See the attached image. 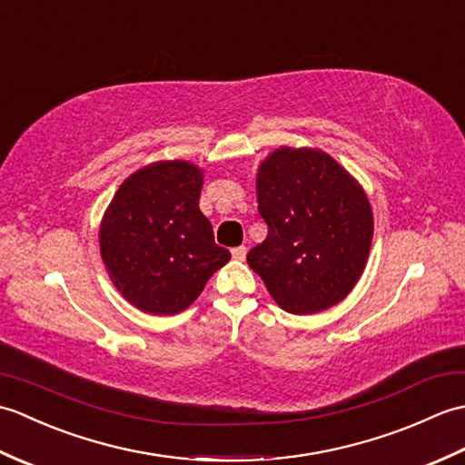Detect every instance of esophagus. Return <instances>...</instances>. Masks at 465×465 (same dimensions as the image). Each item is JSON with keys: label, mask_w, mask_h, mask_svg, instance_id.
Listing matches in <instances>:
<instances>
[{"label": "esophagus", "mask_w": 465, "mask_h": 465, "mask_svg": "<svg viewBox=\"0 0 465 465\" xmlns=\"http://www.w3.org/2000/svg\"><path fill=\"white\" fill-rule=\"evenodd\" d=\"M245 253H248V250H245L243 245H240V248H233V250H232V255H233L235 262H243V260H245Z\"/></svg>", "instance_id": "1"}]
</instances>
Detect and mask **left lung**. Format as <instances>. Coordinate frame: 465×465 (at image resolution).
Segmentation results:
<instances>
[{
    "label": "left lung",
    "instance_id": "8db88e82",
    "mask_svg": "<svg viewBox=\"0 0 465 465\" xmlns=\"http://www.w3.org/2000/svg\"><path fill=\"white\" fill-rule=\"evenodd\" d=\"M255 185L268 238L250 250V268L290 313L340 303L363 273L373 238L363 187L325 152L285 145L262 162Z\"/></svg>",
    "mask_w": 465,
    "mask_h": 465
}]
</instances>
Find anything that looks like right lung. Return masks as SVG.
<instances>
[{"label":"right lung","instance_id":"obj_1","mask_svg":"<svg viewBox=\"0 0 465 465\" xmlns=\"http://www.w3.org/2000/svg\"><path fill=\"white\" fill-rule=\"evenodd\" d=\"M203 172L183 162H155L115 192L100 225L107 275L137 310L173 315L197 300L232 253L213 242L200 210Z\"/></svg>","mask_w":465,"mask_h":465}]
</instances>
